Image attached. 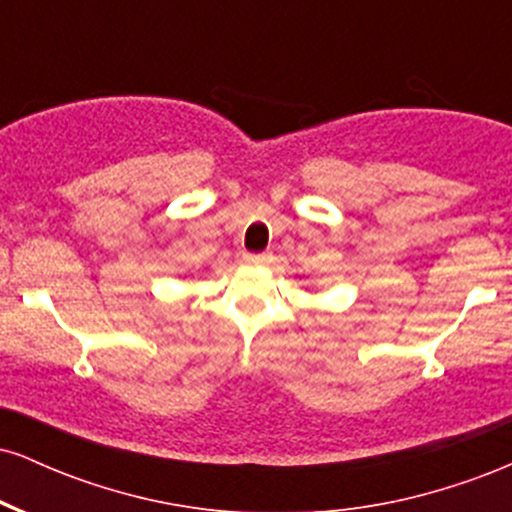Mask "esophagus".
Segmentation results:
<instances>
[{
    "instance_id": "1",
    "label": "esophagus",
    "mask_w": 512,
    "mask_h": 512,
    "mask_svg": "<svg viewBox=\"0 0 512 512\" xmlns=\"http://www.w3.org/2000/svg\"><path fill=\"white\" fill-rule=\"evenodd\" d=\"M269 260H272V255H267V252H257V255L248 252V255H245V262L257 264V267H262V264H269Z\"/></svg>"
}]
</instances>
